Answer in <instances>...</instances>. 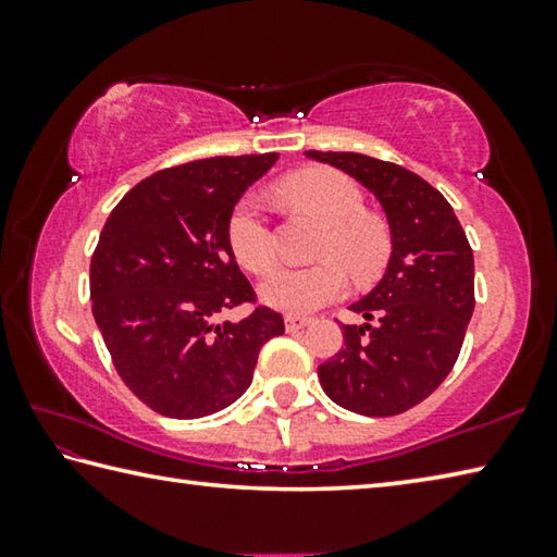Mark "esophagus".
I'll return each mask as SVG.
<instances>
[{
  "label": "esophagus",
  "mask_w": 557,
  "mask_h": 557,
  "mask_svg": "<svg viewBox=\"0 0 557 557\" xmlns=\"http://www.w3.org/2000/svg\"><path fill=\"white\" fill-rule=\"evenodd\" d=\"M309 324H312V319L309 317H287L285 319V326H287V332H301V329H307Z\"/></svg>",
  "instance_id": "1"
}]
</instances>
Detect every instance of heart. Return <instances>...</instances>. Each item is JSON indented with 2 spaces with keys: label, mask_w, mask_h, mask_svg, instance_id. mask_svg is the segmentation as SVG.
<instances>
[{
  "label": "heart",
  "mask_w": 557,
  "mask_h": 557,
  "mask_svg": "<svg viewBox=\"0 0 557 557\" xmlns=\"http://www.w3.org/2000/svg\"><path fill=\"white\" fill-rule=\"evenodd\" d=\"M275 194L289 209L312 215L324 225L312 268H282L262 282L260 295L270 307L285 314H309L344 295L346 272L356 280H371L383 270L391 252L385 223L366 211L361 188L342 172L312 166L275 186ZM233 258L252 275H265L277 262V243L256 196L235 201L225 223Z\"/></svg>",
  "instance_id": "1"
}]
</instances>
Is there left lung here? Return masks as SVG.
I'll use <instances>...</instances> for the list:
<instances>
[{
	"label": "left lung",
	"instance_id": "1",
	"mask_svg": "<svg viewBox=\"0 0 557 557\" xmlns=\"http://www.w3.org/2000/svg\"><path fill=\"white\" fill-rule=\"evenodd\" d=\"M305 154L373 191L393 240L383 280L351 305L366 324H342L344 344L319 366V383L351 412L400 414L455 369L474 312V252L445 196L410 169L356 152Z\"/></svg>",
	"mask_w": 557,
	"mask_h": 557
}]
</instances>
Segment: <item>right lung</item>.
<instances>
[{"label": "right lung", "mask_w": 557, "mask_h": 557, "mask_svg": "<svg viewBox=\"0 0 557 557\" xmlns=\"http://www.w3.org/2000/svg\"><path fill=\"white\" fill-rule=\"evenodd\" d=\"M280 154L211 157L147 176L112 209L90 260L92 317L112 366L147 408L194 420L248 391L258 354L285 334L258 305L225 223L245 188ZM256 304L240 323L225 308Z\"/></svg>", "instance_id": "right-lung-1"}]
</instances>
